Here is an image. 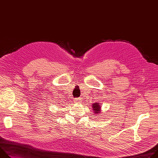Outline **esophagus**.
I'll use <instances>...</instances> for the list:
<instances>
[{"label": "esophagus", "mask_w": 158, "mask_h": 158, "mask_svg": "<svg viewBox=\"0 0 158 158\" xmlns=\"http://www.w3.org/2000/svg\"><path fill=\"white\" fill-rule=\"evenodd\" d=\"M74 101L76 103H80V102H81V99L80 98H76V99H74Z\"/></svg>", "instance_id": "34e87169"}]
</instances>
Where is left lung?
I'll list each match as a JSON object with an SVG mask.
<instances>
[{
	"label": "left lung",
	"mask_w": 158,
	"mask_h": 158,
	"mask_svg": "<svg viewBox=\"0 0 158 158\" xmlns=\"http://www.w3.org/2000/svg\"><path fill=\"white\" fill-rule=\"evenodd\" d=\"M101 106H100V104H99V103H97V102H96V103H94V104H93V109L94 110V114H98L99 112H101L100 111H101Z\"/></svg>",
	"instance_id": "obj_1"
}]
</instances>
